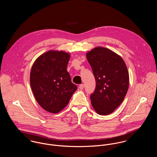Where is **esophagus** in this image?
Listing matches in <instances>:
<instances>
[{"label": "esophagus", "instance_id": "1", "mask_svg": "<svg viewBox=\"0 0 157 157\" xmlns=\"http://www.w3.org/2000/svg\"><path fill=\"white\" fill-rule=\"evenodd\" d=\"M84 88V85L83 84H81L79 85V89L80 90H83Z\"/></svg>", "mask_w": 157, "mask_h": 157}]
</instances>
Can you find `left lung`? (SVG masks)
<instances>
[{
    "instance_id": "obj_1",
    "label": "left lung",
    "mask_w": 157,
    "mask_h": 157,
    "mask_svg": "<svg viewBox=\"0 0 157 157\" xmlns=\"http://www.w3.org/2000/svg\"><path fill=\"white\" fill-rule=\"evenodd\" d=\"M96 80L91 105L98 114L107 115L123 102L127 94L129 76L122 57L112 50L97 46L86 53Z\"/></svg>"
}]
</instances>
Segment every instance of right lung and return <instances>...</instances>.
I'll return each mask as SVG.
<instances>
[{
  "label": "right lung",
  "instance_id": "obj_1",
  "mask_svg": "<svg viewBox=\"0 0 157 157\" xmlns=\"http://www.w3.org/2000/svg\"><path fill=\"white\" fill-rule=\"evenodd\" d=\"M70 54L49 50L34 61L30 72V85L39 105L47 112L57 113L68 104L77 87L67 71Z\"/></svg>",
  "mask_w": 157,
  "mask_h": 157
}]
</instances>
